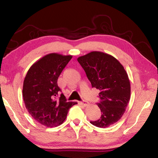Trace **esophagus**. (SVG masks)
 Instances as JSON below:
<instances>
[{
  "instance_id": "34e87169",
  "label": "esophagus",
  "mask_w": 158,
  "mask_h": 158,
  "mask_svg": "<svg viewBox=\"0 0 158 158\" xmlns=\"http://www.w3.org/2000/svg\"><path fill=\"white\" fill-rule=\"evenodd\" d=\"M81 105H83L84 106H87L88 105H89V102H87V101H85V100H84V101L81 102Z\"/></svg>"
}]
</instances>
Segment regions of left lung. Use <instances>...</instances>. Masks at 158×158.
<instances>
[{"label":"left lung","instance_id":"left-lung-1","mask_svg":"<svg viewBox=\"0 0 158 158\" xmlns=\"http://www.w3.org/2000/svg\"><path fill=\"white\" fill-rule=\"evenodd\" d=\"M92 87L100 90L97 105L101 117L90 123L105 128L116 123L125 113L130 100V83L124 67L116 58L102 52H91L77 58Z\"/></svg>","mask_w":158,"mask_h":158}]
</instances>
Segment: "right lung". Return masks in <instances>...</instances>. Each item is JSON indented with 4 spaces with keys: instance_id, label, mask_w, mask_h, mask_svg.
<instances>
[{
    "instance_id": "obj_1",
    "label": "right lung",
    "mask_w": 158,
    "mask_h": 158,
    "mask_svg": "<svg viewBox=\"0 0 158 158\" xmlns=\"http://www.w3.org/2000/svg\"><path fill=\"white\" fill-rule=\"evenodd\" d=\"M73 56L57 53L45 55L29 68L23 84L26 108L37 122L44 126L56 127L65 121L69 109L77 105L67 102L63 93L59 99L58 77Z\"/></svg>"
}]
</instances>
